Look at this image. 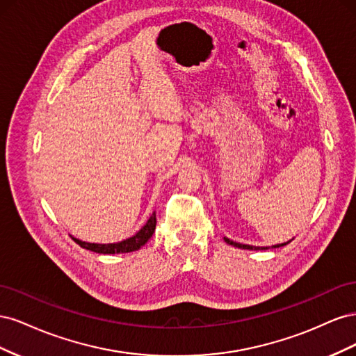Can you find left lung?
<instances>
[{"instance_id":"8db88e82","label":"left lung","mask_w":356,"mask_h":356,"mask_svg":"<svg viewBox=\"0 0 356 356\" xmlns=\"http://www.w3.org/2000/svg\"><path fill=\"white\" fill-rule=\"evenodd\" d=\"M225 242H227L229 245L236 246V248H242V250H264V248L251 246V245H242V243H238V242H233V241H230V239H225ZM276 246H279V245H276ZM276 246H275V248H276Z\"/></svg>"}]
</instances>
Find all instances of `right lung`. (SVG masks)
<instances>
[{
  "label": "right lung",
  "instance_id": "right-lung-1",
  "mask_svg": "<svg viewBox=\"0 0 356 356\" xmlns=\"http://www.w3.org/2000/svg\"><path fill=\"white\" fill-rule=\"evenodd\" d=\"M156 212H153L152 217L147 221L144 227L139 230L136 234H134L132 238H129L126 241L117 242V243H88V242H81L79 239H74V242H77L84 250H89L98 254H118V252H131L136 251L141 248L143 245L147 243V241L152 238L154 230H156Z\"/></svg>",
  "mask_w": 356,
  "mask_h": 356
}]
</instances>
